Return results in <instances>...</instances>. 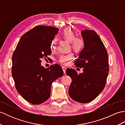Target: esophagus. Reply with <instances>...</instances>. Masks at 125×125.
<instances>
[{
    "mask_svg": "<svg viewBox=\"0 0 125 125\" xmlns=\"http://www.w3.org/2000/svg\"><path fill=\"white\" fill-rule=\"evenodd\" d=\"M66 67H62V70L63 71V73H64L65 74V70H66Z\"/></svg>",
    "mask_w": 125,
    "mask_h": 125,
    "instance_id": "obj_1",
    "label": "esophagus"
}]
</instances>
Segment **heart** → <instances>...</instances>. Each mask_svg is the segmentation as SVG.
<instances>
[{"instance_id":"heart-1","label":"heart","mask_w":125,"mask_h":125,"mask_svg":"<svg viewBox=\"0 0 125 125\" xmlns=\"http://www.w3.org/2000/svg\"><path fill=\"white\" fill-rule=\"evenodd\" d=\"M61 36L65 40L71 43L72 49L76 52H79L84 47V41L79 38H76L75 33L70 28H65L61 33ZM56 40L53 39L50 42V46L51 49H54L56 47ZM72 57L71 55L62 56L60 58V62L63 64H67Z\"/></svg>"}]
</instances>
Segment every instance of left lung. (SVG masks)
Masks as SVG:
<instances>
[{"instance_id": "obj_1", "label": "left lung", "mask_w": 125, "mask_h": 125, "mask_svg": "<svg viewBox=\"0 0 125 125\" xmlns=\"http://www.w3.org/2000/svg\"><path fill=\"white\" fill-rule=\"evenodd\" d=\"M84 48L76 59L77 67L83 68L78 74L73 69L68 68L66 73L72 82L69 94L74 100L87 103L94 99L104 88L108 74V54L100 37L95 31H81Z\"/></svg>"}]
</instances>
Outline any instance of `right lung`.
Masks as SVG:
<instances>
[{
    "label": "right lung",
    "mask_w": 125,
    "mask_h": 125,
    "mask_svg": "<svg viewBox=\"0 0 125 125\" xmlns=\"http://www.w3.org/2000/svg\"><path fill=\"white\" fill-rule=\"evenodd\" d=\"M58 31L52 26H36L21 36L12 56V74L16 89L34 105L48 99L52 83L63 75L60 65L46 69L41 64V58L51 54L50 42Z\"/></svg>",
    "instance_id": "right-lung-1"
}]
</instances>
